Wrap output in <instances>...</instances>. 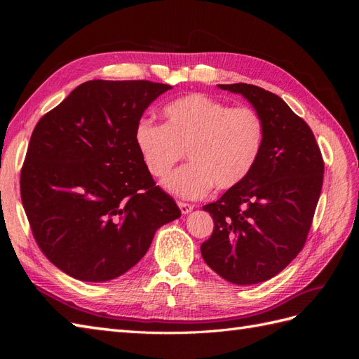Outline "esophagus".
Returning <instances> with one entry per match:
<instances>
[{"instance_id": "esophagus-1", "label": "esophagus", "mask_w": 359, "mask_h": 359, "mask_svg": "<svg viewBox=\"0 0 359 359\" xmlns=\"http://www.w3.org/2000/svg\"><path fill=\"white\" fill-rule=\"evenodd\" d=\"M178 206H180V210H181V212H182V214H189V212H191V211H193V205H190V203H186V202H178Z\"/></svg>"}]
</instances>
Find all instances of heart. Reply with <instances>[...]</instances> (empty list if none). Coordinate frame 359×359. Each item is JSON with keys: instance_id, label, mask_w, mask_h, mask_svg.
<instances>
[{"instance_id": "1", "label": "heart", "mask_w": 359, "mask_h": 359, "mask_svg": "<svg viewBox=\"0 0 359 359\" xmlns=\"http://www.w3.org/2000/svg\"><path fill=\"white\" fill-rule=\"evenodd\" d=\"M165 123L140 119L135 144L154 178L168 177L186 151L190 163L166 180L184 199L205 196L212 186L231 190L253 170L264 144V123L247 106L229 107L205 94H190L163 107Z\"/></svg>"}]
</instances>
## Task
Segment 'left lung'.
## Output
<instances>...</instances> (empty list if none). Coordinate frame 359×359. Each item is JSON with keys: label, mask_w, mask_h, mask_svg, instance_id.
<instances>
[{"label": "left lung", "mask_w": 359, "mask_h": 359, "mask_svg": "<svg viewBox=\"0 0 359 359\" xmlns=\"http://www.w3.org/2000/svg\"><path fill=\"white\" fill-rule=\"evenodd\" d=\"M219 88L252 103L264 123V144L250 175L203 206L214 231L201 253L224 280L256 285L283 271L306 244L322 191L323 158L309 124L277 94L250 83Z\"/></svg>", "instance_id": "8db88e82"}]
</instances>
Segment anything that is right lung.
Masks as SVG:
<instances>
[{"mask_svg":"<svg viewBox=\"0 0 359 359\" xmlns=\"http://www.w3.org/2000/svg\"><path fill=\"white\" fill-rule=\"evenodd\" d=\"M149 81H88L40 118L20 198L40 250L82 281L123 276L181 211L147 170L135 128L170 90Z\"/></svg>","mask_w":359,"mask_h":359,"instance_id":"right-lung-1","label":"right lung"}]
</instances>
